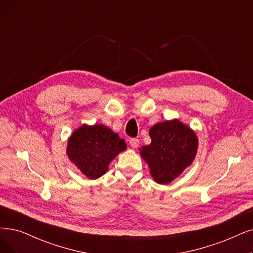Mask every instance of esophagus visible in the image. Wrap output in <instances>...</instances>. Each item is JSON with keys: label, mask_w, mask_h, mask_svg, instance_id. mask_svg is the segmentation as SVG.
Returning <instances> with one entry per match:
<instances>
[{"label": "esophagus", "mask_w": 253, "mask_h": 253, "mask_svg": "<svg viewBox=\"0 0 253 253\" xmlns=\"http://www.w3.org/2000/svg\"><path fill=\"white\" fill-rule=\"evenodd\" d=\"M129 145L133 148H137L139 146V139L137 138H130L129 139Z\"/></svg>", "instance_id": "34e87169"}]
</instances>
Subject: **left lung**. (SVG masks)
I'll return each mask as SVG.
<instances>
[{"mask_svg": "<svg viewBox=\"0 0 253 253\" xmlns=\"http://www.w3.org/2000/svg\"><path fill=\"white\" fill-rule=\"evenodd\" d=\"M151 143L141 149L150 174L159 184H169L193 162L197 138L178 120L157 124L149 130Z\"/></svg>", "mask_w": 253, "mask_h": 253, "instance_id": "left-lung-1", "label": "left lung"}]
</instances>
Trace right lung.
<instances>
[{
  "mask_svg": "<svg viewBox=\"0 0 253 253\" xmlns=\"http://www.w3.org/2000/svg\"><path fill=\"white\" fill-rule=\"evenodd\" d=\"M126 148L125 140L107 126H83L69 138L67 156L83 174L95 179L106 173L110 162Z\"/></svg>",
  "mask_w": 253,
  "mask_h": 253,
  "instance_id": "right-lung-1",
  "label": "right lung"
}]
</instances>
